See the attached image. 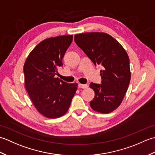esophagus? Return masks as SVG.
I'll list each match as a JSON object with an SVG mask.
<instances>
[{"label": "esophagus", "mask_w": 155, "mask_h": 155, "mask_svg": "<svg viewBox=\"0 0 155 155\" xmlns=\"http://www.w3.org/2000/svg\"><path fill=\"white\" fill-rule=\"evenodd\" d=\"M78 87L81 88H87L88 87V85L86 84H78Z\"/></svg>", "instance_id": "esophagus-1"}]
</instances>
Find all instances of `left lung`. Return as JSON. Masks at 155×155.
<instances>
[{
	"label": "left lung",
	"mask_w": 155,
	"mask_h": 155,
	"mask_svg": "<svg viewBox=\"0 0 155 155\" xmlns=\"http://www.w3.org/2000/svg\"><path fill=\"white\" fill-rule=\"evenodd\" d=\"M74 42L101 70V84L91 83L94 97L91 107L101 113H109L123 101L130 81L129 58L116 39L104 32L74 35Z\"/></svg>",
	"instance_id": "left-lung-1"
}]
</instances>
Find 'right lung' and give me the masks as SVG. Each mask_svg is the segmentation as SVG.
Returning <instances> with one entry per match:
<instances>
[{
	"label": "right lung",
	"instance_id": "obj_1",
	"mask_svg": "<svg viewBox=\"0 0 155 155\" xmlns=\"http://www.w3.org/2000/svg\"><path fill=\"white\" fill-rule=\"evenodd\" d=\"M72 37L45 39L36 46L25 62L26 90L37 110L47 118H58L67 113L77 90V83H67L55 78Z\"/></svg>",
	"mask_w": 155,
	"mask_h": 155
}]
</instances>
